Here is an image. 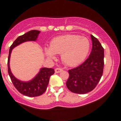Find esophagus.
<instances>
[{
    "instance_id": "1",
    "label": "esophagus",
    "mask_w": 121,
    "mask_h": 121,
    "mask_svg": "<svg viewBox=\"0 0 121 121\" xmlns=\"http://www.w3.org/2000/svg\"><path fill=\"white\" fill-rule=\"evenodd\" d=\"M62 70V69L60 68H56L55 69V72H56V73H60L61 72Z\"/></svg>"
}]
</instances>
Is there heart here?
<instances>
[{
	"label": "heart",
	"mask_w": 121,
	"mask_h": 121,
	"mask_svg": "<svg viewBox=\"0 0 121 121\" xmlns=\"http://www.w3.org/2000/svg\"><path fill=\"white\" fill-rule=\"evenodd\" d=\"M89 49V40L86 37L65 35L53 39L50 47L44 48V52L51 60L55 59L56 54H61L62 61L68 66H74L85 59Z\"/></svg>",
	"instance_id": "b5f03b06"
}]
</instances>
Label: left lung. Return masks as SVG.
Here are the masks:
<instances>
[{
	"mask_svg": "<svg viewBox=\"0 0 121 121\" xmlns=\"http://www.w3.org/2000/svg\"><path fill=\"white\" fill-rule=\"evenodd\" d=\"M92 49L84 63L69 70L66 86L72 92L86 94L95 88L102 76L104 66V49L98 40L91 35Z\"/></svg>",
	"mask_w": 121,
	"mask_h": 121,
	"instance_id": "8db88e82",
	"label": "left lung"
}]
</instances>
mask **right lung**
<instances>
[{
    "mask_svg": "<svg viewBox=\"0 0 121 121\" xmlns=\"http://www.w3.org/2000/svg\"><path fill=\"white\" fill-rule=\"evenodd\" d=\"M40 33L39 30H32L18 37L10 47L8 58V72L12 84L20 93L30 97L39 96L45 92L49 84L50 77L55 73L54 69L42 68L34 78L28 81H23L18 80L12 74L9 61L12 50L15 47L26 41H35Z\"/></svg>",
    "mask_w": 121,
    "mask_h": 121,
    "instance_id": "obj_1",
    "label": "right lung"
}]
</instances>
